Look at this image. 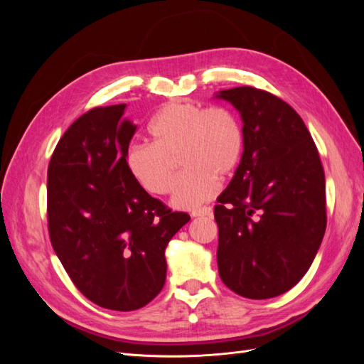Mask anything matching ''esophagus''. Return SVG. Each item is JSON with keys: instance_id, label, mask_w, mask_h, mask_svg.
Wrapping results in <instances>:
<instances>
[{"instance_id": "34e87169", "label": "esophagus", "mask_w": 364, "mask_h": 364, "mask_svg": "<svg viewBox=\"0 0 364 364\" xmlns=\"http://www.w3.org/2000/svg\"><path fill=\"white\" fill-rule=\"evenodd\" d=\"M213 214V208L211 206H203V208H197L191 211V217H202V215H211Z\"/></svg>"}]
</instances>
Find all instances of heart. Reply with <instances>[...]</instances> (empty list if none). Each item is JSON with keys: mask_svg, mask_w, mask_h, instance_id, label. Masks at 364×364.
Listing matches in <instances>:
<instances>
[{"mask_svg": "<svg viewBox=\"0 0 364 364\" xmlns=\"http://www.w3.org/2000/svg\"><path fill=\"white\" fill-rule=\"evenodd\" d=\"M149 134L153 144H134L127 150L129 173L146 191L168 194L179 158L185 168L176 182L173 205L183 209L213 199L217 178L232 173L243 155V127L222 106L167 103L153 118Z\"/></svg>", "mask_w": 364, "mask_h": 364, "instance_id": "b5f03b06", "label": "heart"}]
</instances>
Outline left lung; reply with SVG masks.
<instances>
[{"instance_id": "1", "label": "left lung", "mask_w": 364, "mask_h": 364, "mask_svg": "<svg viewBox=\"0 0 364 364\" xmlns=\"http://www.w3.org/2000/svg\"><path fill=\"white\" fill-rule=\"evenodd\" d=\"M241 114L245 151L218 196L217 264L234 293L269 299L302 279L326 229L325 173L294 109L264 90L220 91Z\"/></svg>"}]
</instances>
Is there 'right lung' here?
Instances as JSON below:
<instances>
[{"mask_svg": "<svg viewBox=\"0 0 364 364\" xmlns=\"http://www.w3.org/2000/svg\"><path fill=\"white\" fill-rule=\"evenodd\" d=\"M126 105L94 107L65 132L47 178L48 234L80 293L107 310L134 311L165 284L164 252L190 222L151 197L129 173L136 126Z\"/></svg>", "mask_w": 364, "mask_h": 364, "instance_id": "right-lung-1", "label": "right lung"}]
</instances>
